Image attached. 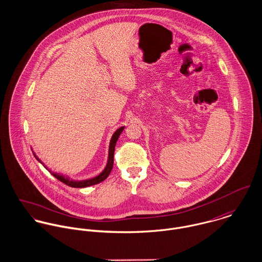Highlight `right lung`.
<instances>
[{
    "label": "right lung",
    "mask_w": 262,
    "mask_h": 262,
    "mask_svg": "<svg viewBox=\"0 0 262 262\" xmlns=\"http://www.w3.org/2000/svg\"><path fill=\"white\" fill-rule=\"evenodd\" d=\"M124 128H125V127H120V128L113 134L111 141H110V146H109V157H108L107 165H106L105 169H104L99 176H97L96 178H93V179H90V180H83V181H74V180H70L68 177L66 178V177L62 176V174H59V173H56V172H51L45 165H44V167H45L46 169H48V171H50L51 174H52L54 178H56L58 181H60L61 183L66 184V185L69 186V187H90V186L97 185V184H100V183H102L103 181H105V180L109 177V174H110V172H111V170H112L113 164H114V151H115L116 142H117V140H118L120 134H121L122 131L124 130ZM33 154H34V156H35V158L37 159L38 161H39L40 163H42L41 160H39V158L35 155V153H33ZM42 164H43V163H42Z\"/></svg>",
    "instance_id": "right-lung-1"
}]
</instances>
